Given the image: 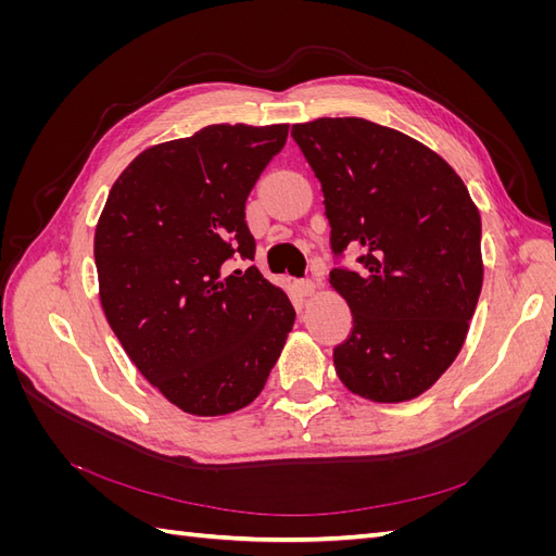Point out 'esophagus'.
Instances as JSON below:
<instances>
[{
    "label": "esophagus",
    "instance_id": "obj_1",
    "mask_svg": "<svg viewBox=\"0 0 556 556\" xmlns=\"http://www.w3.org/2000/svg\"><path fill=\"white\" fill-rule=\"evenodd\" d=\"M296 288H299L301 294L308 296V294L315 292V282L311 278H301V280H296Z\"/></svg>",
    "mask_w": 556,
    "mask_h": 556
}]
</instances>
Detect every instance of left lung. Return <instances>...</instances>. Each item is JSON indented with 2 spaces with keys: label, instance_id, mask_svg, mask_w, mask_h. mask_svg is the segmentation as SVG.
Segmentation results:
<instances>
[{
  "label": "left lung",
  "instance_id": "left-lung-1",
  "mask_svg": "<svg viewBox=\"0 0 556 556\" xmlns=\"http://www.w3.org/2000/svg\"><path fill=\"white\" fill-rule=\"evenodd\" d=\"M292 139L323 188L339 264L329 278L352 313L336 374L364 399H415L459 355L476 313L480 213L452 166L396 129L317 117L292 125Z\"/></svg>",
  "mask_w": 556,
  "mask_h": 556
}]
</instances>
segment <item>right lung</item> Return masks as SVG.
<instances>
[{
  "instance_id": "1",
  "label": "right lung",
  "mask_w": 556,
  "mask_h": 556,
  "mask_svg": "<svg viewBox=\"0 0 556 556\" xmlns=\"http://www.w3.org/2000/svg\"><path fill=\"white\" fill-rule=\"evenodd\" d=\"M288 125H208L148 148L115 180L94 231L99 296L143 378L185 413L255 401L294 325L255 260L245 199Z\"/></svg>"
}]
</instances>
